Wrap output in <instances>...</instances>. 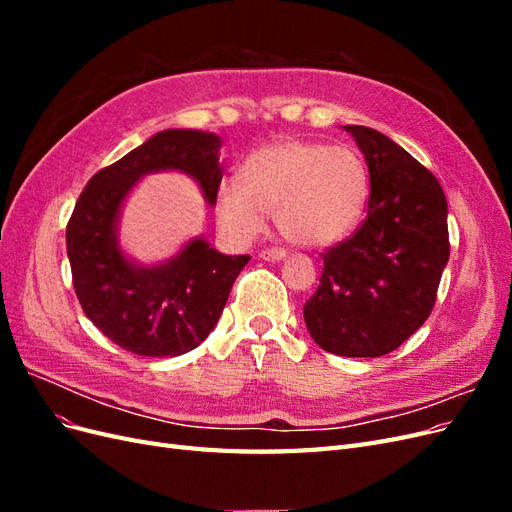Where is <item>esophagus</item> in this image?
Segmentation results:
<instances>
[{
    "label": "esophagus",
    "mask_w": 512,
    "mask_h": 512,
    "mask_svg": "<svg viewBox=\"0 0 512 512\" xmlns=\"http://www.w3.org/2000/svg\"><path fill=\"white\" fill-rule=\"evenodd\" d=\"M260 258L269 260V262H280V260L286 258V252L284 250H262Z\"/></svg>",
    "instance_id": "1"
}]
</instances>
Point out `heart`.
I'll list each match as a JSON object with an SVG mask.
<instances>
[{"label": "heart", "mask_w": 512, "mask_h": 512, "mask_svg": "<svg viewBox=\"0 0 512 512\" xmlns=\"http://www.w3.org/2000/svg\"><path fill=\"white\" fill-rule=\"evenodd\" d=\"M369 198L359 153L309 141H280L256 149L239 181H222L215 215L235 241H250L275 213L282 235L307 247L342 241L361 222Z\"/></svg>", "instance_id": "1"}]
</instances>
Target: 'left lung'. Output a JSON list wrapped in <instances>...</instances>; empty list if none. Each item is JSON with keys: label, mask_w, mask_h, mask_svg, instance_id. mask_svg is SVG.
Segmentation results:
<instances>
[{"label": "left lung", "mask_w": 512, "mask_h": 512, "mask_svg": "<svg viewBox=\"0 0 512 512\" xmlns=\"http://www.w3.org/2000/svg\"><path fill=\"white\" fill-rule=\"evenodd\" d=\"M344 130L367 162V218L322 256L320 286L303 318L322 350L361 359L389 354L421 329L451 247L438 179L382 132Z\"/></svg>", "instance_id": "8db88e82"}]
</instances>
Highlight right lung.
<instances>
[{"label":"right lung","instance_id":"add662e5","mask_svg":"<svg viewBox=\"0 0 512 512\" xmlns=\"http://www.w3.org/2000/svg\"><path fill=\"white\" fill-rule=\"evenodd\" d=\"M222 138L203 130H162L89 179L66 228L72 282L85 316L138 356L194 350L218 324L232 284L250 256H226L194 237L162 262H138L121 247V211L138 181L177 170L215 207L224 168Z\"/></svg>","mask_w":512,"mask_h":512}]
</instances>
